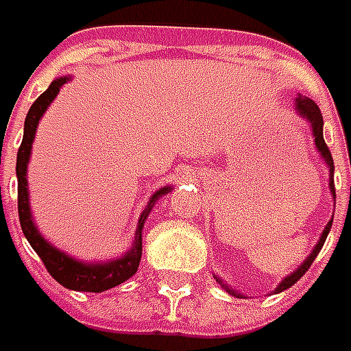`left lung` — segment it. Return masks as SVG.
Here are the masks:
<instances>
[{"label":"left lung","instance_id":"8db88e82","mask_svg":"<svg viewBox=\"0 0 351 351\" xmlns=\"http://www.w3.org/2000/svg\"><path fill=\"white\" fill-rule=\"evenodd\" d=\"M295 107H297V113L303 117V119H306L308 123H311V128H313V136H315V144H317L318 152H320V156L324 158V162H326V166H328V171H330V193L332 197H334V201H336V189H334V160H332V154L330 150H328V146H326V142H324V136H322V125H324V121H322V113H320V109H318V105L313 99H308V97H304V95H299L297 97V101H295ZM330 226H332V221L328 224H326V228L322 230V236H320V240H318V244L313 248V252L308 254V258L304 260L293 274H289V276L285 277L279 285L276 287V291L274 293H281V291L289 289L291 285H295L301 277L306 274V269L313 265V262H315V258L318 256V252L322 250V246H324V240H326V236H328V232H330ZM215 279L221 283V287H223L226 293H230V295H234V297H240V293H236L234 289H230L226 283H224L221 277L215 276ZM242 299V297H240Z\"/></svg>","mask_w":351,"mask_h":351}]
</instances>
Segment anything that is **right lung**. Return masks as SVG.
Wrapping results in <instances>:
<instances>
[{"mask_svg": "<svg viewBox=\"0 0 351 351\" xmlns=\"http://www.w3.org/2000/svg\"><path fill=\"white\" fill-rule=\"evenodd\" d=\"M70 82V75L56 77L45 93L38 95V99L31 105L27 119H25V132H23V142L17 152V207H19V221L23 234L29 240V244L38 254V258L43 260L48 274L54 277L60 285L66 289L72 291H88V293H101V291L111 289L121 285L123 281H127L128 277H132L138 271V263L142 258V228L144 223L150 215V210L154 207L156 199L166 195L171 191V187H162L160 191H156L150 197L148 207L142 210L138 226L134 232L132 246L125 256H121L119 260H109L101 263H86L74 260L70 256H66L64 252L54 248L50 242H47L43 234L38 232V228L33 223V215H31V205H29V183H27V164L31 158V148H33L34 134L40 117L45 115L47 107L54 101V97L58 95L60 88Z\"/></svg>", "mask_w": 351, "mask_h": 351, "instance_id": "add662e5", "label": "right lung"}]
</instances>
